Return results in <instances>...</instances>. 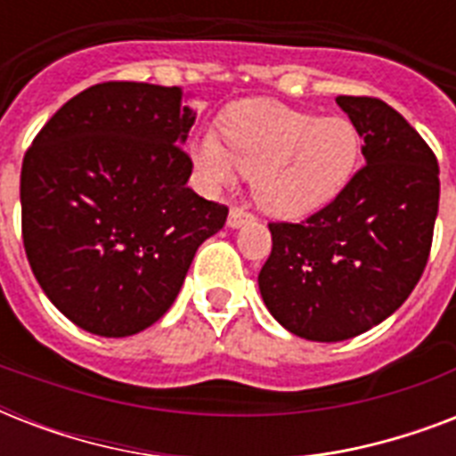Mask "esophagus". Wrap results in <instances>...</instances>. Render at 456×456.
<instances>
[{
  "label": "esophagus",
  "mask_w": 456,
  "mask_h": 456,
  "mask_svg": "<svg viewBox=\"0 0 456 456\" xmlns=\"http://www.w3.org/2000/svg\"><path fill=\"white\" fill-rule=\"evenodd\" d=\"M248 222H253V215H248L246 210H241V208H232V210H229V229H239L243 227V224H248Z\"/></svg>",
  "instance_id": "34e87169"
}]
</instances>
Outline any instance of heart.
<instances>
[{"mask_svg": "<svg viewBox=\"0 0 456 456\" xmlns=\"http://www.w3.org/2000/svg\"><path fill=\"white\" fill-rule=\"evenodd\" d=\"M222 142L206 134L193 163L210 186H227L236 170L250 175L265 213L303 220L338 199L360 165V132L346 118H319L279 102H246L220 125Z\"/></svg>", "mask_w": 456, "mask_h": 456, "instance_id": "obj_1", "label": "heart"}]
</instances>
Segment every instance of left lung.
Here are the masks:
<instances>
[{
	"mask_svg": "<svg viewBox=\"0 0 456 456\" xmlns=\"http://www.w3.org/2000/svg\"><path fill=\"white\" fill-rule=\"evenodd\" d=\"M336 103L364 139V167L305 222L270 224L272 253L257 274L272 317L317 343L354 338L410 298L440 199L438 160L395 109L371 96Z\"/></svg>",
	"mask_w": 456,
	"mask_h": 456,
	"instance_id": "1",
	"label": "left lung"
}]
</instances>
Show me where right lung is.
<instances>
[{
	"instance_id": "add662e5",
	"label": "right lung",
	"mask_w": 456,
	"mask_h": 456,
	"mask_svg": "<svg viewBox=\"0 0 456 456\" xmlns=\"http://www.w3.org/2000/svg\"><path fill=\"white\" fill-rule=\"evenodd\" d=\"M182 87L103 82L63 103L23 158L20 210L32 274L73 324L144 331L177 298L227 208L189 189L182 151L196 110Z\"/></svg>"
}]
</instances>
